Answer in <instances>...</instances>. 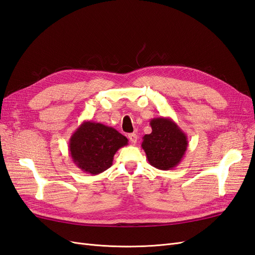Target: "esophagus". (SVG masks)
<instances>
[{
	"instance_id": "obj_1",
	"label": "esophagus",
	"mask_w": 255,
	"mask_h": 255,
	"mask_svg": "<svg viewBox=\"0 0 255 255\" xmlns=\"http://www.w3.org/2000/svg\"><path fill=\"white\" fill-rule=\"evenodd\" d=\"M137 138H138V136L136 135L135 133H131V134H128V139H129V141L133 142V144H135V142L137 141Z\"/></svg>"
}]
</instances>
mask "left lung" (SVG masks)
Segmentation results:
<instances>
[{
  "label": "left lung",
  "instance_id": "1",
  "mask_svg": "<svg viewBox=\"0 0 255 255\" xmlns=\"http://www.w3.org/2000/svg\"><path fill=\"white\" fill-rule=\"evenodd\" d=\"M150 127L152 132L146 134L141 142L148 162L159 170H172L185 156L187 136L171 118H153Z\"/></svg>",
  "mask_w": 255,
  "mask_h": 255
}]
</instances>
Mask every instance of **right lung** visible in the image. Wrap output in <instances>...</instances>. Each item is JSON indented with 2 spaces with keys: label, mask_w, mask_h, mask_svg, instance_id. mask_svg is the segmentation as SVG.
Wrapping results in <instances>:
<instances>
[{
  "label": "right lung",
  "mask_w": 255,
  "mask_h": 255,
  "mask_svg": "<svg viewBox=\"0 0 255 255\" xmlns=\"http://www.w3.org/2000/svg\"><path fill=\"white\" fill-rule=\"evenodd\" d=\"M128 142L126 136L114 128L84 121L71 135L68 147L73 163L79 169L97 175L113 165L116 152Z\"/></svg>",
  "instance_id": "obj_1"
}]
</instances>
